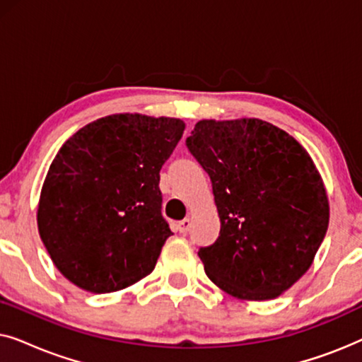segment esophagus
Returning a JSON list of instances; mask_svg holds the SVG:
<instances>
[{"label": "esophagus", "mask_w": 362, "mask_h": 362, "mask_svg": "<svg viewBox=\"0 0 362 362\" xmlns=\"http://www.w3.org/2000/svg\"><path fill=\"white\" fill-rule=\"evenodd\" d=\"M189 227H191V219H182L180 224H177V229H180L181 234H187Z\"/></svg>", "instance_id": "1"}]
</instances>
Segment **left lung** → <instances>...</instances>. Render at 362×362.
<instances>
[{
  "label": "left lung",
  "mask_w": 362,
  "mask_h": 362,
  "mask_svg": "<svg viewBox=\"0 0 362 362\" xmlns=\"http://www.w3.org/2000/svg\"><path fill=\"white\" fill-rule=\"evenodd\" d=\"M186 146L211 177L221 219L217 240L197 252L206 275L237 298H276L310 269L328 230V196L308 151L259 118L201 120Z\"/></svg>",
  "instance_id": "8db88e82"
}]
</instances>
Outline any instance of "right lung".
<instances>
[{
    "label": "right lung",
    "mask_w": 362,
    "mask_h": 362,
    "mask_svg": "<svg viewBox=\"0 0 362 362\" xmlns=\"http://www.w3.org/2000/svg\"><path fill=\"white\" fill-rule=\"evenodd\" d=\"M185 132L177 118L118 113L88 123L49 166L37 209L42 244L78 288L112 293L155 269L173 232L160 170Z\"/></svg>",
    "instance_id": "right-lung-1"
}]
</instances>
